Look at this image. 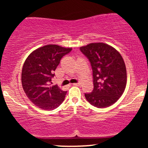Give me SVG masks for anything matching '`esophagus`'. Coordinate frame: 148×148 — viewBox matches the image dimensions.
I'll return each instance as SVG.
<instances>
[{
  "mask_svg": "<svg viewBox=\"0 0 148 148\" xmlns=\"http://www.w3.org/2000/svg\"><path fill=\"white\" fill-rule=\"evenodd\" d=\"M81 84H80V83H76V84H73L72 85L73 86H79V85Z\"/></svg>",
  "mask_w": 148,
  "mask_h": 148,
  "instance_id": "1",
  "label": "esophagus"
}]
</instances>
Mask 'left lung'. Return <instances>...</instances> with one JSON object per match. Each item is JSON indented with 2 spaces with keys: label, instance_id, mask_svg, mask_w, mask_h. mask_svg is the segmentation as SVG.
<instances>
[{
  "label": "left lung",
  "instance_id": "left-lung-1",
  "mask_svg": "<svg viewBox=\"0 0 148 148\" xmlns=\"http://www.w3.org/2000/svg\"><path fill=\"white\" fill-rule=\"evenodd\" d=\"M92 70L94 88L85 93L87 101L97 108L116 102L123 94L127 84L126 66L116 49L104 43H91L80 47Z\"/></svg>",
  "mask_w": 148,
  "mask_h": 148
}]
</instances>
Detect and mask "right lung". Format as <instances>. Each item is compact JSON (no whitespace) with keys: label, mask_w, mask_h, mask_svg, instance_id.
Listing matches in <instances>:
<instances>
[{"label":"right lung","mask_w":148,"mask_h":148,"mask_svg":"<svg viewBox=\"0 0 148 148\" xmlns=\"http://www.w3.org/2000/svg\"><path fill=\"white\" fill-rule=\"evenodd\" d=\"M71 51V48L48 45L35 50L26 58L22 68L21 84L26 96L35 106L51 111L64 101L67 92L51 84L61 58Z\"/></svg>","instance_id":"right-lung-1"}]
</instances>
